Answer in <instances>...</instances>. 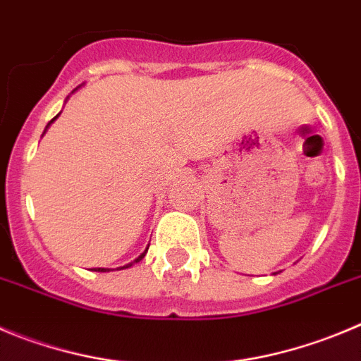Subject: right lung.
I'll return each mask as SVG.
<instances>
[{"label": "right lung", "mask_w": 361, "mask_h": 361, "mask_svg": "<svg viewBox=\"0 0 361 361\" xmlns=\"http://www.w3.org/2000/svg\"><path fill=\"white\" fill-rule=\"evenodd\" d=\"M56 117H59V116H56ZM56 117H55V119H56ZM55 119H51V123H53V121H55ZM146 251H147V249H146ZM146 251H144V252H142V255H140V257H139V258H137V260H135V262H139V260H142V258H144V255H146ZM126 267H131V264L124 265V267H121V269H126ZM94 271H97V272H106V271H109V269H94Z\"/></svg>", "instance_id": "obj_1"}]
</instances>
